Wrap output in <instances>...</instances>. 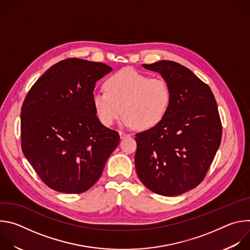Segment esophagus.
I'll use <instances>...</instances> for the list:
<instances>
[{
    "instance_id": "34e87169",
    "label": "esophagus",
    "mask_w": 250,
    "mask_h": 250,
    "mask_svg": "<svg viewBox=\"0 0 250 250\" xmlns=\"http://www.w3.org/2000/svg\"><path fill=\"white\" fill-rule=\"evenodd\" d=\"M119 133H120V136H121V138H122V139H124V138H125V137L129 136V134H127V133L124 132V131H120Z\"/></svg>"
}]
</instances>
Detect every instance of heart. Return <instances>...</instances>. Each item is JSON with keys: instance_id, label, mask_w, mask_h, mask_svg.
I'll use <instances>...</instances> for the list:
<instances>
[{"instance_id": "obj_1", "label": "heart", "mask_w": 250, "mask_h": 250, "mask_svg": "<svg viewBox=\"0 0 250 250\" xmlns=\"http://www.w3.org/2000/svg\"><path fill=\"white\" fill-rule=\"evenodd\" d=\"M104 91L93 94V105L104 126L113 125L124 113L123 125L150 129L166 116L171 90L162 77H150L131 68L118 71L104 82Z\"/></svg>"}]
</instances>
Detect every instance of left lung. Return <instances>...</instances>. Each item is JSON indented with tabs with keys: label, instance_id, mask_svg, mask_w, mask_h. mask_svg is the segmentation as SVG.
<instances>
[{
	"label": "left lung",
	"instance_id": "obj_1",
	"mask_svg": "<svg viewBox=\"0 0 250 250\" xmlns=\"http://www.w3.org/2000/svg\"><path fill=\"white\" fill-rule=\"evenodd\" d=\"M142 66L167 81L171 103L156 126L135 134L136 173L155 194L177 196L204 180L219 149L223 127L217 102L210 88L179 63Z\"/></svg>",
	"mask_w": 250,
	"mask_h": 250
}]
</instances>
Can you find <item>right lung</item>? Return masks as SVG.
<instances>
[{"label":"right lung","instance_id":"right-lung-1","mask_svg":"<svg viewBox=\"0 0 250 250\" xmlns=\"http://www.w3.org/2000/svg\"><path fill=\"white\" fill-rule=\"evenodd\" d=\"M112 67L68 58L52 65L28 91L21 113V149L49 188L66 194L90 189L120 142L99 121L96 82Z\"/></svg>","mask_w":250,"mask_h":250}]
</instances>
